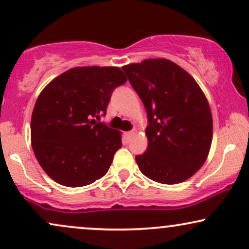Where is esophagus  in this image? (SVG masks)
<instances>
[{
    "label": "esophagus",
    "instance_id": "obj_1",
    "mask_svg": "<svg viewBox=\"0 0 249 249\" xmlns=\"http://www.w3.org/2000/svg\"><path fill=\"white\" fill-rule=\"evenodd\" d=\"M135 135H136V131L133 130V131H128V133H125V139L127 140H130L131 137H134Z\"/></svg>",
    "mask_w": 249,
    "mask_h": 249
}]
</instances>
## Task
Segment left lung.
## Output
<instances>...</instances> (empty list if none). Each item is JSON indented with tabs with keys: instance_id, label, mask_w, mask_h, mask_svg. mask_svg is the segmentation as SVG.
<instances>
[{
	"instance_id": "left-lung-1",
	"label": "left lung",
	"mask_w": 249,
	"mask_h": 249,
	"mask_svg": "<svg viewBox=\"0 0 249 249\" xmlns=\"http://www.w3.org/2000/svg\"><path fill=\"white\" fill-rule=\"evenodd\" d=\"M145 106L148 149L136 156L149 179L176 185L203 166L213 142V115L204 92L173 61L148 59L122 67Z\"/></svg>"
}]
</instances>
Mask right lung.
I'll return each instance as SVG.
<instances>
[{
	"label": "right lung",
	"mask_w": 249,
	"mask_h": 249,
	"mask_svg": "<svg viewBox=\"0 0 249 249\" xmlns=\"http://www.w3.org/2000/svg\"><path fill=\"white\" fill-rule=\"evenodd\" d=\"M127 77L118 67H75L40 92L31 118L36 160L55 182L88 186L108 171L121 133L97 124L110 94Z\"/></svg>",
	"instance_id": "right-lung-1"
}]
</instances>
